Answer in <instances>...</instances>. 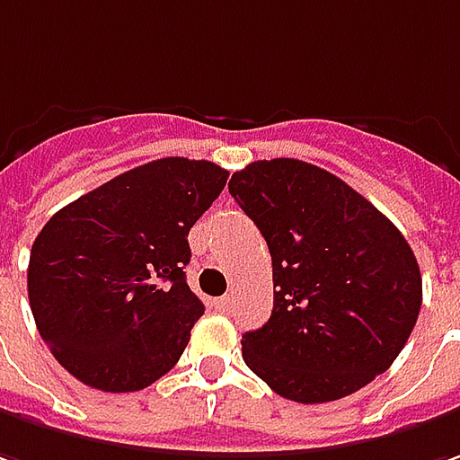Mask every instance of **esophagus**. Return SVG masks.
I'll list each match as a JSON object with an SVG mask.
<instances>
[{"instance_id":"1","label":"esophagus","mask_w":460,"mask_h":460,"mask_svg":"<svg viewBox=\"0 0 460 460\" xmlns=\"http://www.w3.org/2000/svg\"><path fill=\"white\" fill-rule=\"evenodd\" d=\"M214 303L218 310H231V305H234V297H231V295H224V297H216Z\"/></svg>"}]
</instances>
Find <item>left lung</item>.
<instances>
[{"mask_svg": "<svg viewBox=\"0 0 460 460\" xmlns=\"http://www.w3.org/2000/svg\"><path fill=\"white\" fill-rule=\"evenodd\" d=\"M229 193L272 257L270 321L242 336L246 367L285 400L333 402L387 372L410 339L422 278L400 229L303 160H257Z\"/></svg>", "mask_w": 460, "mask_h": 460, "instance_id": "left-lung-1", "label": "left lung"}]
</instances>
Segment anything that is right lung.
I'll return each mask as SVG.
<instances>
[{
  "label": "right lung",
  "mask_w": 460,
  "mask_h": 460,
  "mask_svg": "<svg viewBox=\"0 0 460 460\" xmlns=\"http://www.w3.org/2000/svg\"><path fill=\"white\" fill-rule=\"evenodd\" d=\"M229 172L163 157L60 208L38 234L27 295L63 369L102 392H137L167 374L203 303L185 282L188 231Z\"/></svg>",
  "instance_id": "add662e5"
}]
</instances>
